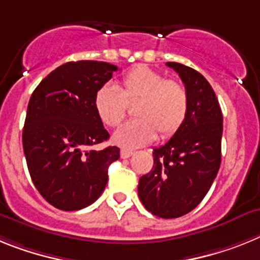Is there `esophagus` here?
I'll return each instance as SVG.
<instances>
[{"label":"esophagus","mask_w":260,"mask_h":260,"mask_svg":"<svg viewBox=\"0 0 260 260\" xmlns=\"http://www.w3.org/2000/svg\"><path fill=\"white\" fill-rule=\"evenodd\" d=\"M132 154L133 152H131V150H125V149H123V150L120 152V157L124 158V159H125V158H129Z\"/></svg>","instance_id":"1"}]
</instances>
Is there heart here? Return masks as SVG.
I'll use <instances>...</instances> for the list:
<instances>
[{
	"instance_id": "b5f03b06",
	"label": "heart",
	"mask_w": 260,
	"mask_h": 260,
	"mask_svg": "<svg viewBox=\"0 0 260 260\" xmlns=\"http://www.w3.org/2000/svg\"><path fill=\"white\" fill-rule=\"evenodd\" d=\"M137 102L133 114L114 133V143L135 149L152 143L157 133L161 139L174 136L186 121L189 98L183 83L166 80L159 72L144 65L124 74L119 90L103 85L94 95V108L105 125L116 127L127 115V103Z\"/></svg>"
}]
</instances>
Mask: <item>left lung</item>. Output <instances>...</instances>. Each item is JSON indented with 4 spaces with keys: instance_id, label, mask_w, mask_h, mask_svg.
<instances>
[{
    "instance_id": "left-lung-1",
    "label": "left lung",
    "mask_w": 260,
    "mask_h": 260,
    "mask_svg": "<svg viewBox=\"0 0 260 260\" xmlns=\"http://www.w3.org/2000/svg\"><path fill=\"white\" fill-rule=\"evenodd\" d=\"M189 98L186 121L165 145L153 149V169L139 180V198L150 213L177 218L196 208L221 164L222 114L209 82L192 68L166 62Z\"/></svg>"
}]
</instances>
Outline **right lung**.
I'll list each match as a JSON object with an SVG mask.
<instances>
[{
  "mask_svg": "<svg viewBox=\"0 0 260 260\" xmlns=\"http://www.w3.org/2000/svg\"><path fill=\"white\" fill-rule=\"evenodd\" d=\"M116 65L71 61L38 85L27 107L23 152L36 189L61 211H78L105 191L108 166L120 149L91 146L108 140L94 108L96 90L111 80Z\"/></svg>",
  "mask_w": 260,
  "mask_h": 260,
  "instance_id": "right-lung-1",
  "label": "right lung"
}]
</instances>
